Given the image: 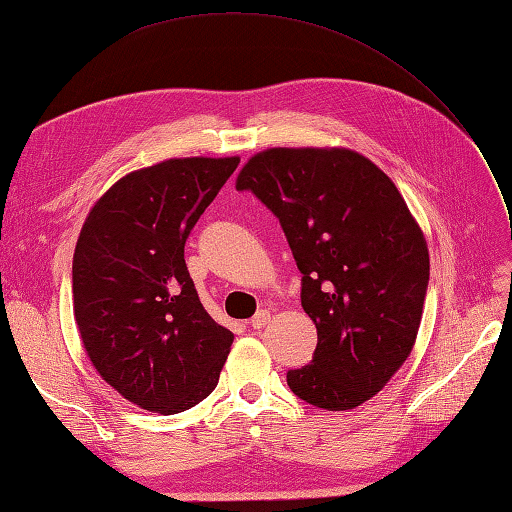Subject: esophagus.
Segmentation results:
<instances>
[{
  "mask_svg": "<svg viewBox=\"0 0 512 512\" xmlns=\"http://www.w3.org/2000/svg\"><path fill=\"white\" fill-rule=\"evenodd\" d=\"M269 321H271L269 310H258V313L249 319V326H252L254 330H263Z\"/></svg>",
  "mask_w": 512,
  "mask_h": 512,
  "instance_id": "1",
  "label": "esophagus"
}]
</instances>
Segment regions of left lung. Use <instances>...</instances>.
<instances>
[{
	"label": "left lung",
	"instance_id": "left-lung-1",
	"mask_svg": "<svg viewBox=\"0 0 512 512\" xmlns=\"http://www.w3.org/2000/svg\"><path fill=\"white\" fill-rule=\"evenodd\" d=\"M236 189L273 215L302 271V306L317 328L313 363L286 373L323 410L380 393L413 352L430 280L428 243L393 180L347 147H269Z\"/></svg>",
	"mask_w": 512,
	"mask_h": 512
}]
</instances>
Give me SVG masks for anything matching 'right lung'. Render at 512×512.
Here are the masks:
<instances>
[{
    "instance_id": "right-lung-1",
    "label": "right lung",
    "mask_w": 512,
    "mask_h": 512,
    "mask_svg": "<svg viewBox=\"0 0 512 512\" xmlns=\"http://www.w3.org/2000/svg\"><path fill=\"white\" fill-rule=\"evenodd\" d=\"M239 156L169 158L117 180L73 252V315L102 380L149 413L213 393L234 334L206 313L184 263L197 219Z\"/></svg>"
}]
</instances>
